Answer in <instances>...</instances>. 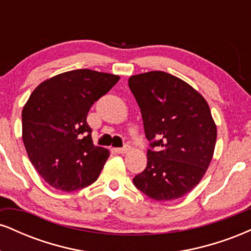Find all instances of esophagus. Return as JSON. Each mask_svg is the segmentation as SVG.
Here are the masks:
<instances>
[{"instance_id":"1","label":"esophagus","mask_w":251,"mask_h":251,"mask_svg":"<svg viewBox=\"0 0 251 251\" xmlns=\"http://www.w3.org/2000/svg\"><path fill=\"white\" fill-rule=\"evenodd\" d=\"M128 151V146H124V148H118L116 149V152L119 154H124Z\"/></svg>"}]
</instances>
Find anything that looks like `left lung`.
Here are the masks:
<instances>
[{
	"instance_id": "obj_1",
	"label": "left lung",
	"mask_w": 251,
	"mask_h": 251,
	"mask_svg": "<svg viewBox=\"0 0 251 251\" xmlns=\"http://www.w3.org/2000/svg\"><path fill=\"white\" fill-rule=\"evenodd\" d=\"M150 142L148 165L135 188L155 201L183 197L211 162L217 128L208 102L179 77L153 71L128 79Z\"/></svg>"
}]
</instances>
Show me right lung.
<instances>
[{
  "instance_id": "obj_1",
  "label": "right lung",
  "mask_w": 251,
  "mask_h": 251,
  "mask_svg": "<svg viewBox=\"0 0 251 251\" xmlns=\"http://www.w3.org/2000/svg\"><path fill=\"white\" fill-rule=\"evenodd\" d=\"M119 76L75 70L40 83L22 109V139L34 168L50 186L75 191L91 185L107 160L94 146L86 118Z\"/></svg>"
}]
</instances>
